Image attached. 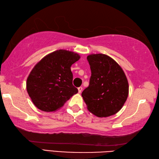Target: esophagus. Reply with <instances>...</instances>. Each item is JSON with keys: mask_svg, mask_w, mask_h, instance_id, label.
Returning <instances> with one entry per match:
<instances>
[{"mask_svg": "<svg viewBox=\"0 0 159 159\" xmlns=\"http://www.w3.org/2000/svg\"><path fill=\"white\" fill-rule=\"evenodd\" d=\"M78 90H79V93H81L82 90H83V87H78Z\"/></svg>", "mask_w": 159, "mask_h": 159, "instance_id": "esophagus-1", "label": "esophagus"}]
</instances>
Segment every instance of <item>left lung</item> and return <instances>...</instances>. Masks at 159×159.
<instances>
[{
    "mask_svg": "<svg viewBox=\"0 0 159 159\" xmlns=\"http://www.w3.org/2000/svg\"><path fill=\"white\" fill-rule=\"evenodd\" d=\"M92 76L89 85L82 92L89 112L98 117L113 116L127 100L129 85L120 66L104 54L87 56Z\"/></svg>",
    "mask_w": 159,
    "mask_h": 159,
    "instance_id": "8db88e82",
    "label": "left lung"
}]
</instances>
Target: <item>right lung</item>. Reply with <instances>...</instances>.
Listing matches in <instances>:
<instances>
[{
	"instance_id": "obj_1",
	"label": "right lung",
	"mask_w": 159,
	"mask_h": 159,
	"mask_svg": "<svg viewBox=\"0 0 159 159\" xmlns=\"http://www.w3.org/2000/svg\"><path fill=\"white\" fill-rule=\"evenodd\" d=\"M80 58L79 54L61 49L36 64L26 80V90L37 108L46 112L55 111L78 93L72 85L70 67Z\"/></svg>"
}]
</instances>
